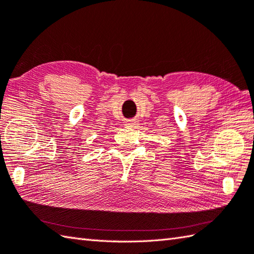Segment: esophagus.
<instances>
[{"mask_svg": "<svg viewBox=\"0 0 254 254\" xmlns=\"http://www.w3.org/2000/svg\"><path fill=\"white\" fill-rule=\"evenodd\" d=\"M136 121H134V120H128V121H127L126 122V126L127 127H136Z\"/></svg>", "mask_w": 254, "mask_h": 254, "instance_id": "esophagus-1", "label": "esophagus"}]
</instances>
